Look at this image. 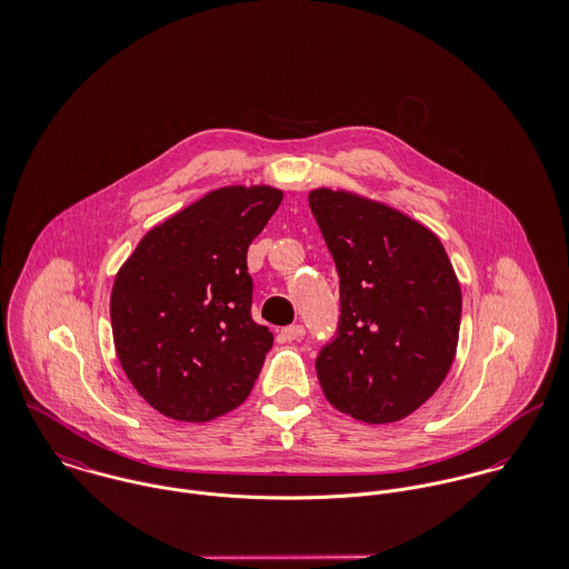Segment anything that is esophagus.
Returning a JSON list of instances; mask_svg holds the SVG:
<instances>
[{"mask_svg": "<svg viewBox=\"0 0 569 569\" xmlns=\"http://www.w3.org/2000/svg\"><path fill=\"white\" fill-rule=\"evenodd\" d=\"M302 337H305V326H287V328L280 330V339L282 341H300Z\"/></svg>", "mask_w": 569, "mask_h": 569, "instance_id": "obj_1", "label": "esophagus"}]
</instances>
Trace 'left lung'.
I'll list each match as a JSON object with an SVG mask.
<instances>
[{"label": "left lung", "instance_id": "1", "mask_svg": "<svg viewBox=\"0 0 569 569\" xmlns=\"http://www.w3.org/2000/svg\"><path fill=\"white\" fill-rule=\"evenodd\" d=\"M339 273V325L318 355L325 397L370 425L397 422L445 381L462 291L438 237L403 212L346 190L309 194Z\"/></svg>", "mask_w": 569, "mask_h": 569}]
</instances>
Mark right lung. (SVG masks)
<instances>
[{"label":"right lung","mask_w":569,"mask_h":569,"mask_svg":"<svg viewBox=\"0 0 569 569\" xmlns=\"http://www.w3.org/2000/svg\"><path fill=\"white\" fill-rule=\"evenodd\" d=\"M282 201L271 186L208 192L147 232L111 289V328L138 395L181 422L249 397L273 343L251 320L247 247Z\"/></svg>","instance_id":"1"}]
</instances>
